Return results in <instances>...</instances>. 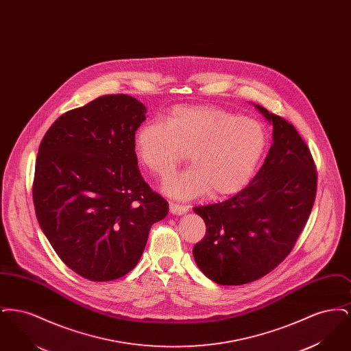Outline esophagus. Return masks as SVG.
Masks as SVG:
<instances>
[{
  "label": "esophagus",
  "mask_w": 351,
  "mask_h": 351,
  "mask_svg": "<svg viewBox=\"0 0 351 351\" xmlns=\"http://www.w3.org/2000/svg\"><path fill=\"white\" fill-rule=\"evenodd\" d=\"M169 212L175 216H183L186 212H188V208L184 206V205H179V204H173L171 202L169 204Z\"/></svg>",
  "instance_id": "esophagus-1"
}]
</instances>
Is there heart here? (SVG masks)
I'll return each mask as SVG.
<instances>
[{"label": "heart", "instance_id": "1", "mask_svg": "<svg viewBox=\"0 0 351 351\" xmlns=\"http://www.w3.org/2000/svg\"><path fill=\"white\" fill-rule=\"evenodd\" d=\"M266 128L217 106H178L165 123H143L135 135L141 162L159 178H166L184 160L192 167L167 179L165 192L189 200L210 192L228 197L250 183L267 150Z\"/></svg>", "mask_w": 351, "mask_h": 351}]
</instances>
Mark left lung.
Masks as SVG:
<instances>
[{
	"label": "left lung",
	"mask_w": 351,
	"mask_h": 351,
	"mask_svg": "<svg viewBox=\"0 0 351 351\" xmlns=\"http://www.w3.org/2000/svg\"><path fill=\"white\" fill-rule=\"evenodd\" d=\"M272 125V145L249 185L229 200L196 206L206 234L193 247L201 272L222 285L250 283L293 249L315 204L317 173L295 126L254 104Z\"/></svg>",
	"instance_id": "8db88e82"
}]
</instances>
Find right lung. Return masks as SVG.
I'll use <instances>...</instances> for the list:
<instances>
[{"label":"right lung","instance_id":"add662e5","mask_svg":"<svg viewBox=\"0 0 351 351\" xmlns=\"http://www.w3.org/2000/svg\"><path fill=\"white\" fill-rule=\"evenodd\" d=\"M147 109L108 95L58 118L36 156L33 199L42 232L68 267L110 282L139 262L168 202L143 180L135 132Z\"/></svg>","mask_w":351,"mask_h":351}]
</instances>
